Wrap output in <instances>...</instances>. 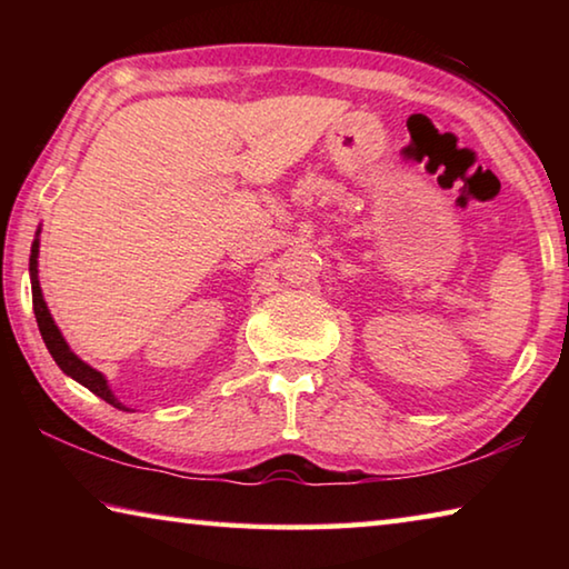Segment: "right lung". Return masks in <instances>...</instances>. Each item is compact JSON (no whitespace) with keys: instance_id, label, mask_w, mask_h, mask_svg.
Instances as JSON below:
<instances>
[{"instance_id":"right-lung-1","label":"right lung","mask_w":569,"mask_h":569,"mask_svg":"<svg viewBox=\"0 0 569 569\" xmlns=\"http://www.w3.org/2000/svg\"><path fill=\"white\" fill-rule=\"evenodd\" d=\"M37 258H40V228H37L34 233V243H32V256H30V281H32V308H34V319L37 326H40V333H42V341L47 346V351L52 353V359L57 361V366L67 373V377L74 379L77 383H82L84 389H90L92 393H98L100 399H104L108 403H112L114 409H122V411H130L124 403L114 397L108 379H104V373H100L98 369H92L90 363H84L80 356H77L70 346H67L62 331L57 329V323L52 319L50 308L44 303V296H42V288H40V278H37Z\"/></svg>"}]
</instances>
